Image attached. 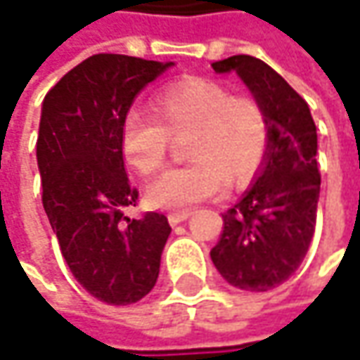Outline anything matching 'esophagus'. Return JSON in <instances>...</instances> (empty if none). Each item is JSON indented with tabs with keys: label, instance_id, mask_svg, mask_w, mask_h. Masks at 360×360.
I'll return each mask as SVG.
<instances>
[{
	"label": "esophagus",
	"instance_id": "34e87169",
	"mask_svg": "<svg viewBox=\"0 0 360 360\" xmlns=\"http://www.w3.org/2000/svg\"><path fill=\"white\" fill-rule=\"evenodd\" d=\"M189 216H191V212H187V210H185V212H173V214H169V216H167V220H169L171 226H177V224L185 222Z\"/></svg>",
	"mask_w": 360,
	"mask_h": 360
}]
</instances>
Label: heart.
Wrapping results in <instances>:
<instances>
[{
    "instance_id": "1",
    "label": "heart",
    "mask_w": 360,
    "mask_h": 360,
    "mask_svg": "<svg viewBox=\"0 0 360 360\" xmlns=\"http://www.w3.org/2000/svg\"><path fill=\"white\" fill-rule=\"evenodd\" d=\"M155 116L130 112L122 120L126 162L150 177L165 167L171 136L183 138V167L167 171L148 187L146 200L160 210H187L228 187L252 179L269 155L271 120L261 99L212 79L187 77L153 97Z\"/></svg>"
}]
</instances>
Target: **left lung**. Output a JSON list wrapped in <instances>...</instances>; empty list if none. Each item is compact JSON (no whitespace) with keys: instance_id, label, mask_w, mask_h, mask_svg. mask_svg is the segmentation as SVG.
<instances>
[{"instance_id":"obj_1","label":"left lung","mask_w":360,"mask_h":360,"mask_svg":"<svg viewBox=\"0 0 360 360\" xmlns=\"http://www.w3.org/2000/svg\"><path fill=\"white\" fill-rule=\"evenodd\" d=\"M212 67L236 71L263 101L271 146L255 185L222 214V234L210 257L230 285L269 291L297 271L314 238L320 198L316 124L306 99L261 58L236 54Z\"/></svg>"}]
</instances>
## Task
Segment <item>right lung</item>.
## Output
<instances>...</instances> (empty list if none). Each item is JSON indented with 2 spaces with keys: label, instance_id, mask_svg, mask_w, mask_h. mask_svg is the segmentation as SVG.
Wrapping results in <instances>:
<instances>
[{
  "label": "right lung",
  "instance_id": "obj_1",
  "mask_svg": "<svg viewBox=\"0 0 360 360\" xmlns=\"http://www.w3.org/2000/svg\"><path fill=\"white\" fill-rule=\"evenodd\" d=\"M173 63L126 54H94L44 97L36 159L42 205L60 252L87 293L112 306L140 302L157 283L171 234L167 218L138 203L122 153V120L134 97Z\"/></svg>",
  "mask_w": 360,
  "mask_h": 360
}]
</instances>
